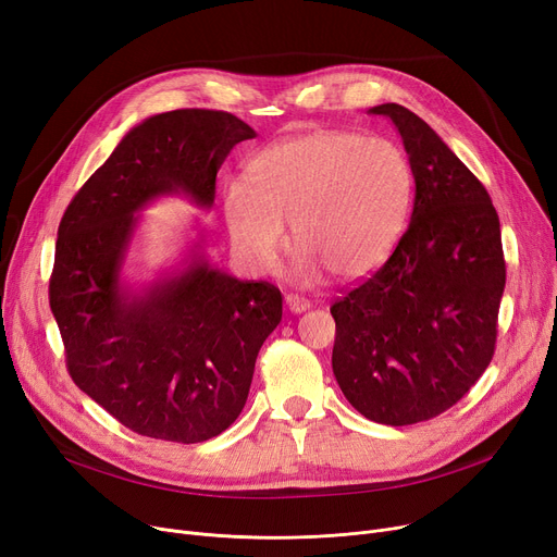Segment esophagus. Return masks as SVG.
<instances>
[{
  "label": "esophagus",
  "mask_w": 557,
  "mask_h": 557,
  "mask_svg": "<svg viewBox=\"0 0 557 557\" xmlns=\"http://www.w3.org/2000/svg\"><path fill=\"white\" fill-rule=\"evenodd\" d=\"M284 302H286V309H288L290 313H302V311H307V309L311 307V302H309L307 298L296 296V294H288V296L284 298Z\"/></svg>",
  "instance_id": "34e87169"
}]
</instances>
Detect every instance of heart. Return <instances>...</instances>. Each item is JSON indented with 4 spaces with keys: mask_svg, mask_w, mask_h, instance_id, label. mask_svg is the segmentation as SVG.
Returning <instances> with one entry per match:
<instances>
[{
    "mask_svg": "<svg viewBox=\"0 0 557 557\" xmlns=\"http://www.w3.org/2000/svg\"><path fill=\"white\" fill-rule=\"evenodd\" d=\"M250 180L223 189V219L237 255L271 273L294 223V277L315 284L327 271L357 280L382 267L399 242L413 198V171L393 139L315 131L269 146Z\"/></svg>",
    "mask_w": 557,
    "mask_h": 557,
    "instance_id": "b5f03b06",
    "label": "heart"
}]
</instances>
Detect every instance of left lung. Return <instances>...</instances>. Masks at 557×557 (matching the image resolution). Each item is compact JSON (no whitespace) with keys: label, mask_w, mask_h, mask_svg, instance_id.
Wrapping results in <instances>:
<instances>
[{"label":"left lung","mask_w":557,"mask_h":557,"mask_svg":"<svg viewBox=\"0 0 557 557\" xmlns=\"http://www.w3.org/2000/svg\"><path fill=\"white\" fill-rule=\"evenodd\" d=\"M370 112L399 131L416 200L384 267L332 305V368L361 416L406 426L445 413L490 366L506 259L499 214L476 175L416 112L399 103Z\"/></svg>","instance_id":"8db88e82"}]
</instances>
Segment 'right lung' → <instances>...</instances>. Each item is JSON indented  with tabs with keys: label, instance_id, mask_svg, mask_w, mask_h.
Segmentation results:
<instances>
[{
	"label": "right lung",
	"instance_id": "1",
	"mask_svg": "<svg viewBox=\"0 0 557 557\" xmlns=\"http://www.w3.org/2000/svg\"><path fill=\"white\" fill-rule=\"evenodd\" d=\"M255 131L223 110L144 120L76 191L58 225L49 305L74 384L131 431L194 445L223 433L248 399L259 347L282 294L242 282L194 252L141 290L122 284L135 216L158 196L212 208L216 173Z\"/></svg>",
	"mask_w": 557,
	"mask_h": 557
}]
</instances>
